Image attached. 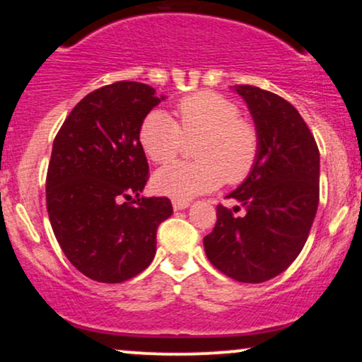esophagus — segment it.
Listing matches in <instances>:
<instances>
[{
	"mask_svg": "<svg viewBox=\"0 0 362 362\" xmlns=\"http://www.w3.org/2000/svg\"><path fill=\"white\" fill-rule=\"evenodd\" d=\"M172 204H173V209L180 211V209H187V207L190 206V202L189 201H173Z\"/></svg>",
	"mask_w": 362,
	"mask_h": 362,
	"instance_id": "obj_1",
	"label": "esophagus"
}]
</instances>
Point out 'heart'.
I'll return each mask as SVG.
<instances>
[{
    "instance_id": "heart-1",
    "label": "heart",
    "mask_w": 362,
    "mask_h": 362,
    "mask_svg": "<svg viewBox=\"0 0 362 362\" xmlns=\"http://www.w3.org/2000/svg\"><path fill=\"white\" fill-rule=\"evenodd\" d=\"M238 103L216 91H197L177 103V119L151 110L139 127L144 155L155 163H168L185 141H199L194 163H172L158 170L153 189L175 201L211 192L219 185L242 184L260 158L262 138L257 124L243 117Z\"/></svg>"
}]
</instances>
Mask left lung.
<instances>
[{"instance_id": "obj_1", "label": "left lung", "mask_w": 362, "mask_h": 362, "mask_svg": "<svg viewBox=\"0 0 362 362\" xmlns=\"http://www.w3.org/2000/svg\"><path fill=\"white\" fill-rule=\"evenodd\" d=\"M260 131L259 163L228 197L240 206L216 207V224L204 236L207 259L238 282L269 281L289 267L308 238L320 201V153L300 112L272 91L235 88Z\"/></svg>"}]
</instances>
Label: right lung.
<instances>
[{
  "label": "right lung",
  "mask_w": 362,
  "mask_h": 362,
  "mask_svg": "<svg viewBox=\"0 0 362 362\" xmlns=\"http://www.w3.org/2000/svg\"><path fill=\"white\" fill-rule=\"evenodd\" d=\"M163 100L138 81L86 95L56 134L45 199L57 243L90 279L138 276L156 252V230L173 213L168 197H139L149 178L139 127Z\"/></svg>",
  "instance_id": "add662e5"
}]
</instances>
